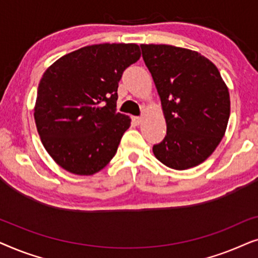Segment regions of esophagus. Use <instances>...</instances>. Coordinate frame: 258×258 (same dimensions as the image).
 Instances as JSON below:
<instances>
[{
    "label": "esophagus",
    "mask_w": 258,
    "mask_h": 258,
    "mask_svg": "<svg viewBox=\"0 0 258 258\" xmlns=\"http://www.w3.org/2000/svg\"><path fill=\"white\" fill-rule=\"evenodd\" d=\"M141 122H142V117H139V116H134L133 117V123L135 125H140Z\"/></svg>",
    "instance_id": "34e87169"
}]
</instances>
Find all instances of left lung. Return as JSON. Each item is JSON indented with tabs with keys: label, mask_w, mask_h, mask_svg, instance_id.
Here are the masks:
<instances>
[{
	"label": "left lung",
	"mask_w": 258,
	"mask_h": 258,
	"mask_svg": "<svg viewBox=\"0 0 258 258\" xmlns=\"http://www.w3.org/2000/svg\"><path fill=\"white\" fill-rule=\"evenodd\" d=\"M167 123L155 157L175 170L207 160L223 139L230 96L217 67L206 56L169 44H141Z\"/></svg>",
	"instance_id": "left-lung-1"
}]
</instances>
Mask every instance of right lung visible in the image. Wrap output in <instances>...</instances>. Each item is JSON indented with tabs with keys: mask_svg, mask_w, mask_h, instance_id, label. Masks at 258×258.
Returning <instances> with one entry per match:
<instances>
[{
	"mask_svg": "<svg viewBox=\"0 0 258 258\" xmlns=\"http://www.w3.org/2000/svg\"><path fill=\"white\" fill-rule=\"evenodd\" d=\"M140 57L135 43L93 44L62 56L44 72L34 118L44 149L64 170L90 176L115 156L132 122L116 112L118 82Z\"/></svg>",
	"mask_w": 258,
	"mask_h": 258,
	"instance_id": "1",
	"label": "right lung"
}]
</instances>
